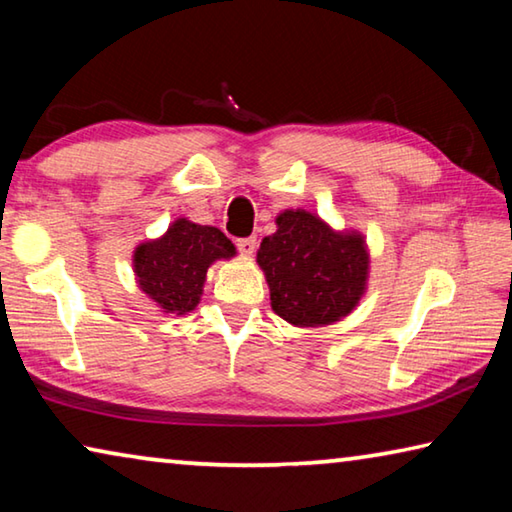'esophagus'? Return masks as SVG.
<instances>
[{
    "label": "esophagus",
    "mask_w": 512,
    "mask_h": 512,
    "mask_svg": "<svg viewBox=\"0 0 512 512\" xmlns=\"http://www.w3.org/2000/svg\"><path fill=\"white\" fill-rule=\"evenodd\" d=\"M237 248H239V253L241 255H246V257H250L255 253V248H257V239L255 237H246V239H239L237 241Z\"/></svg>",
    "instance_id": "1"
}]
</instances>
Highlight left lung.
Returning a JSON list of instances; mask_svg holds the SVG:
<instances>
[{
	"mask_svg": "<svg viewBox=\"0 0 512 512\" xmlns=\"http://www.w3.org/2000/svg\"><path fill=\"white\" fill-rule=\"evenodd\" d=\"M275 225L257 250L275 314L293 327H325L348 316L368 289L366 237L334 230L307 210H284Z\"/></svg>",
	"mask_w": 512,
	"mask_h": 512,
	"instance_id": "1",
	"label": "left lung"
}]
</instances>
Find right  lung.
<instances>
[{"label": "right lung", "instance_id": "1", "mask_svg": "<svg viewBox=\"0 0 512 512\" xmlns=\"http://www.w3.org/2000/svg\"><path fill=\"white\" fill-rule=\"evenodd\" d=\"M235 255V244L219 228L180 216L162 237L135 248L133 273L137 287L162 314L185 316L201 302L207 268Z\"/></svg>", "mask_w": 512, "mask_h": 512}]
</instances>
